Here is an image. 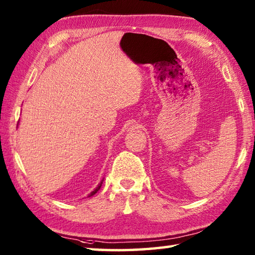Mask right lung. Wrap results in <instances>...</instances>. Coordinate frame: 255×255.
<instances>
[{"label":"right lung","mask_w":255,"mask_h":255,"mask_svg":"<svg viewBox=\"0 0 255 255\" xmlns=\"http://www.w3.org/2000/svg\"><path fill=\"white\" fill-rule=\"evenodd\" d=\"M103 180H105V179H102V180H101V182L98 184V187H97L96 189H94V190H93V191H92L91 193H90V195H89L88 197H92L93 195H96V193H97V192L99 191V190H100V188H101V185H102V183H103Z\"/></svg>","instance_id":"obj_1"}]
</instances>
